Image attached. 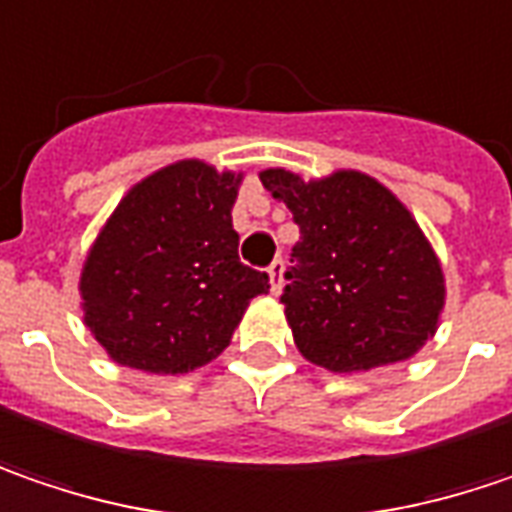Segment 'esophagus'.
Wrapping results in <instances>:
<instances>
[{"label": "esophagus", "mask_w": 512, "mask_h": 512, "mask_svg": "<svg viewBox=\"0 0 512 512\" xmlns=\"http://www.w3.org/2000/svg\"><path fill=\"white\" fill-rule=\"evenodd\" d=\"M282 270H285V262L282 259H273L268 265V276H270V291L279 294L282 291Z\"/></svg>", "instance_id": "1"}]
</instances>
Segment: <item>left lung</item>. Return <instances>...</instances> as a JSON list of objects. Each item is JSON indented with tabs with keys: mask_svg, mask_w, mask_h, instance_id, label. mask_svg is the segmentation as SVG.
<instances>
[{
	"mask_svg": "<svg viewBox=\"0 0 512 512\" xmlns=\"http://www.w3.org/2000/svg\"><path fill=\"white\" fill-rule=\"evenodd\" d=\"M262 184L299 227L279 296L299 351L331 371L412 357L435 334L444 273L409 210L360 172L305 184L265 169Z\"/></svg>",
	"mask_w": 512,
	"mask_h": 512,
	"instance_id": "1",
	"label": "left lung"
}]
</instances>
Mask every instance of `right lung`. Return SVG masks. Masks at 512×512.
<instances>
[{
  "mask_svg": "<svg viewBox=\"0 0 512 512\" xmlns=\"http://www.w3.org/2000/svg\"><path fill=\"white\" fill-rule=\"evenodd\" d=\"M239 175L181 161L120 201L91 247L80 294L86 325L112 360L184 374L218 357L268 273L239 259Z\"/></svg>",
  "mask_w": 512,
  "mask_h": 512,
  "instance_id": "1",
  "label": "right lung"
}]
</instances>
